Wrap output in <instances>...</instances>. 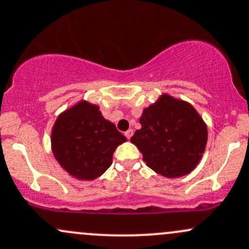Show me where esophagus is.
<instances>
[{"instance_id": "obj_1", "label": "esophagus", "mask_w": 249, "mask_h": 249, "mask_svg": "<svg viewBox=\"0 0 249 249\" xmlns=\"http://www.w3.org/2000/svg\"><path fill=\"white\" fill-rule=\"evenodd\" d=\"M132 135H133V131H132L131 129H130V130H127V131L125 132V136H126V138H127V140H130V138L132 137Z\"/></svg>"}]
</instances>
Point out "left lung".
Segmentation results:
<instances>
[{
	"label": "left lung",
	"mask_w": 249,
	"mask_h": 249,
	"mask_svg": "<svg viewBox=\"0 0 249 249\" xmlns=\"http://www.w3.org/2000/svg\"><path fill=\"white\" fill-rule=\"evenodd\" d=\"M131 142L140 149L149 168L167 178L195 169L208 142V129L190 104L162 95L143 111Z\"/></svg>",
	"instance_id": "8db88e82"
}]
</instances>
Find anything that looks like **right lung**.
I'll use <instances>...</instances> for the list:
<instances>
[{
    "instance_id": "add662e5",
    "label": "right lung",
    "mask_w": 249,
    "mask_h": 249,
    "mask_svg": "<svg viewBox=\"0 0 249 249\" xmlns=\"http://www.w3.org/2000/svg\"><path fill=\"white\" fill-rule=\"evenodd\" d=\"M125 141L98 106L81 101L57 118L51 144L54 158L69 174L93 180L108 169L114 150Z\"/></svg>"
}]
</instances>
